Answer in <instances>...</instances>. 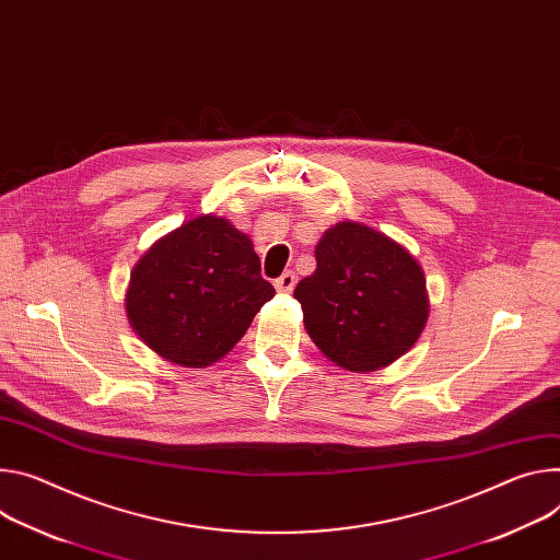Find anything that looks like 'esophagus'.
<instances>
[{"instance_id":"1","label":"esophagus","mask_w":560,"mask_h":560,"mask_svg":"<svg viewBox=\"0 0 560 560\" xmlns=\"http://www.w3.org/2000/svg\"><path fill=\"white\" fill-rule=\"evenodd\" d=\"M294 283H296L294 272H283L279 279H275L277 292H292V290H294Z\"/></svg>"}]
</instances>
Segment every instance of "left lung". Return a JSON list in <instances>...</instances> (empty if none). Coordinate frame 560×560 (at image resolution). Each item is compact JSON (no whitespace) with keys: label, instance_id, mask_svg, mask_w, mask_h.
I'll return each mask as SVG.
<instances>
[{"label":"left lung","instance_id":"obj_1","mask_svg":"<svg viewBox=\"0 0 560 560\" xmlns=\"http://www.w3.org/2000/svg\"><path fill=\"white\" fill-rule=\"evenodd\" d=\"M317 270L294 299L317 348L346 371L369 373L409 350L429 319L420 264L386 234L341 221L315 247Z\"/></svg>","mask_w":560,"mask_h":560}]
</instances>
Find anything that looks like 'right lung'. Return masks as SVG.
Instances as JSON below:
<instances>
[{
  "instance_id": "add662e5",
  "label": "right lung",
  "mask_w": 560,
  "mask_h": 560,
  "mask_svg": "<svg viewBox=\"0 0 560 560\" xmlns=\"http://www.w3.org/2000/svg\"><path fill=\"white\" fill-rule=\"evenodd\" d=\"M272 296L249 236L228 219L202 214L142 254L127 317L163 360L202 369L225 358Z\"/></svg>"
}]
</instances>
